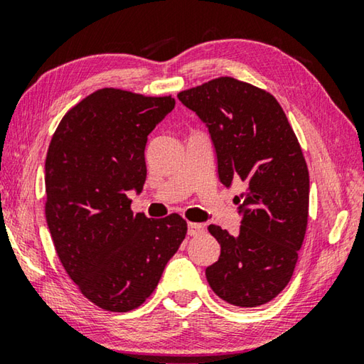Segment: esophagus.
Returning <instances> with one entry per match:
<instances>
[{"mask_svg": "<svg viewBox=\"0 0 364 364\" xmlns=\"http://www.w3.org/2000/svg\"><path fill=\"white\" fill-rule=\"evenodd\" d=\"M205 231V226L200 223H189L188 225V234L189 236H200Z\"/></svg>", "mask_w": 364, "mask_h": 364, "instance_id": "esophagus-1", "label": "esophagus"}]
</instances>
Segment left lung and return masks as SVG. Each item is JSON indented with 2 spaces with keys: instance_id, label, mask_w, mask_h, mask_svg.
Segmentation results:
<instances>
[{
  "instance_id": "left-lung-1",
  "label": "left lung",
  "mask_w": 364,
  "mask_h": 364,
  "mask_svg": "<svg viewBox=\"0 0 364 364\" xmlns=\"http://www.w3.org/2000/svg\"><path fill=\"white\" fill-rule=\"evenodd\" d=\"M208 127L225 186L241 181L237 234L208 226L221 245L205 269L212 291L236 306L273 300L292 278L308 223L310 176L284 110L273 95L232 77L178 93Z\"/></svg>"
}]
</instances>
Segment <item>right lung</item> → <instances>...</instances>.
<instances>
[{"label": "right lung", "mask_w": 364, "mask_h": 364, "mask_svg": "<svg viewBox=\"0 0 364 364\" xmlns=\"http://www.w3.org/2000/svg\"><path fill=\"white\" fill-rule=\"evenodd\" d=\"M173 107L171 96L102 88L63 117L49 143V232L67 274L102 310L143 305L186 237L180 215H133L128 197L146 181L147 134Z\"/></svg>", "instance_id": "right-lung-1"}]
</instances>
